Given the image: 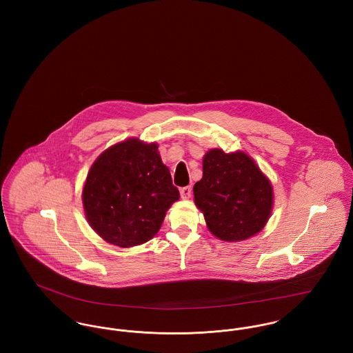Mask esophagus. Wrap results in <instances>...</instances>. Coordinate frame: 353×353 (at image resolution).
<instances>
[{
    "label": "esophagus",
    "mask_w": 353,
    "mask_h": 353,
    "mask_svg": "<svg viewBox=\"0 0 353 353\" xmlns=\"http://www.w3.org/2000/svg\"><path fill=\"white\" fill-rule=\"evenodd\" d=\"M190 196H192V186H185V188H182L181 189V197L182 199H190Z\"/></svg>",
    "instance_id": "esophagus-1"
}]
</instances>
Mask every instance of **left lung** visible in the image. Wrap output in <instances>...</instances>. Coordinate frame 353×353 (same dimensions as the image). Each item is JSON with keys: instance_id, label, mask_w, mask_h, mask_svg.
<instances>
[{"instance_id": "1", "label": "left lung", "mask_w": 353, "mask_h": 353, "mask_svg": "<svg viewBox=\"0 0 353 353\" xmlns=\"http://www.w3.org/2000/svg\"><path fill=\"white\" fill-rule=\"evenodd\" d=\"M193 192L209 231L225 242L258 234L272 212V185L243 152H208Z\"/></svg>"}]
</instances>
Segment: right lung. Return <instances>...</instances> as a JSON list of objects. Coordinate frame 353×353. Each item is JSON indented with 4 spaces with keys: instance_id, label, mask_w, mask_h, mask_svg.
<instances>
[{
    "instance_id": "add662e5",
    "label": "right lung",
    "mask_w": 353,
    "mask_h": 353,
    "mask_svg": "<svg viewBox=\"0 0 353 353\" xmlns=\"http://www.w3.org/2000/svg\"><path fill=\"white\" fill-rule=\"evenodd\" d=\"M157 145L130 139L103 152L92 164L83 190L88 223L119 248L139 246L159 231L167 209L178 201Z\"/></svg>"
}]
</instances>
